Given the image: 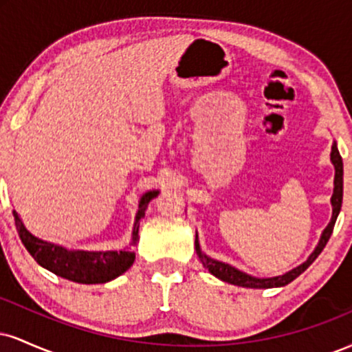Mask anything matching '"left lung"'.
Masks as SVG:
<instances>
[{
	"mask_svg": "<svg viewBox=\"0 0 352 352\" xmlns=\"http://www.w3.org/2000/svg\"><path fill=\"white\" fill-rule=\"evenodd\" d=\"M331 162H333L334 170H336V173H334V192H333V197H331V205H333V217H331L329 225L324 228V232H322L321 238H319L318 246L314 248V252L309 254V258L305 261V263H301L300 266H296V268H293L292 272L281 274V276L256 278V276H252V274H246L243 272H240V270H236L235 266L223 263V261L213 260V258L207 256V254H205L200 250L199 236H197L195 238V250H197V254H199L200 261L204 263L205 268H207L208 272L213 274V276L220 278L221 281H227V283H230V285L243 286V288H278V286H286L288 283H292L294 278L300 276L302 272H306V270H308V266L319 256V253L324 250V246H326V243H328L331 233H333L334 223H336V218L339 215V212H341V205H342V159H341V155H339L336 142L333 144V148H331Z\"/></svg>",
	"mask_w": 352,
	"mask_h": 352,
	"instance_id": "8db88e82",
	"label": "left lung"
}]
</instances>
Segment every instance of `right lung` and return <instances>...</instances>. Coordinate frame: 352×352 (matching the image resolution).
<instances>
[{"label": "right lung", "instance_id": "right-lung-1", "mask_svg": "<svg viewBox=\"0 0 352 352\" xmlns=\"http://www.w3.org/2000/svg\"><path fill=\"white\" fill-rule=\"evenodd\" d=\"M159 195V190H151L144 193L139 201V212L135 215L134 232H132V245L139 240V220L144 218L148 201ZM16 230L23 245L30 252L31 256L38 261L43 268L60 278L82 283V285H98L107 283L127 272L135 260L134 252L120 250V252H84V250H67L64 246L50 243L41 238L34 236L23 225L16 210H13Z\"/></svg>", "mask_w": 352, "mask_h": 352}]
</instances>
